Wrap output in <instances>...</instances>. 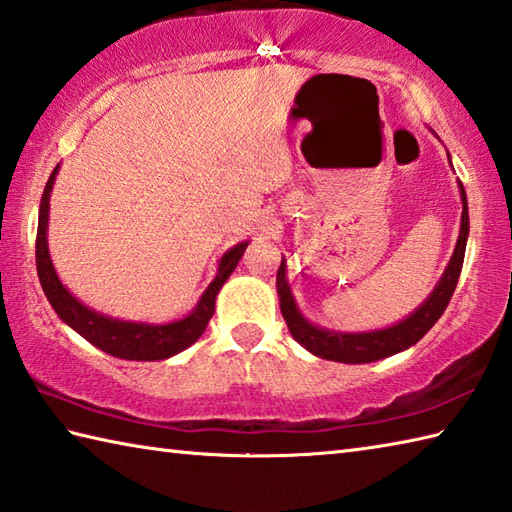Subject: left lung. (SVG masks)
I'll return each instance as SVG.
<instances>
[{
  "label": "left lung",
  "mask_w": 512,
  "mask_h": 512,
  "mask_svg": "<svg viewBox=\"0 0 512 512\" xmlns=\"http://www.w3.org/2000/svg\"><path fill=\"white\" fill-rule=\"evenodd\" d=\"M461 187V185H459ZM461 198H464V211H461V231L459 240L455 247V254L450 258V265L446 274L441 276L439 285L430 298L423 303L417 312L408 316L406 321L399 325L388 327V330L379 332H368V334H339V332H327L321 327H314L307 323L296 310L294 296L289 292V285L285 281V265L281 263L276 274V287L278 296H281V312L285 323L292 332L294 339L301 343L305 350L312 354L321 356V359L330 361H341V363H370L376 359H385V356H392L406 347L421 341L426 332L435 325L441 314L446 312L452 294H455V287L461 274V265H464V254H466V240H468V202H466V191L461 187Z\"/></svg>",
  "instance_id": "left-lung-1"
}]
</instances>
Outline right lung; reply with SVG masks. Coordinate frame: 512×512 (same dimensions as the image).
<instances>
[{
	"label": "right lung",
	"mask_w": 512,
	"mask_h": 512,
	"mask_svg": "<svg viewBox=\"0 0 512 512\" xmlns=\"http://www.w3.org/2000/svg\"><path fill=\"white\" fill-rule=\"evenodd\" d=\"M57 176V167L53 169L51 178H48L42 202H40V223H37V238H35V263H37V276H40V283L48 303L53 305L57 316L62 318L66 325H71L73 330L84 336L86 341L100 347L102 352L118 356V359H129V361H160L169 359V356L178 354L196 343L200 334L205 332L207 323L211 321L216 310V294L218 289L234 272L240 256L245 254L249 243H240L220 260L218 274L207 292L202 294L200 303L194 312L182 321L169 323V325H144V323H124V321H113V318H106L102 314H95L89 307H84L80 301H75L69 289H66L60 278H57L51 256H48V245H46V225H48V198H51V189Z\"/></svg>",
	"instance_id": "right-lung-1"
}]
</instances>
